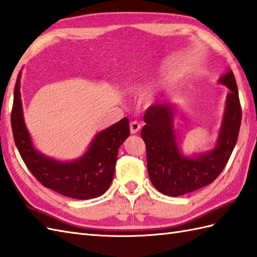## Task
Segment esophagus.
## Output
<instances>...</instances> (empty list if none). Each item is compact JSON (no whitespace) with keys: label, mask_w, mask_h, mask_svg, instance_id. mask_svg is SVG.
Returning <instances> with one entry per match:
<instances>
[{"label":"esophagus","mask_w":257,"mask_h":257,"mask_svg":"<svg viewBox=\"0 0 257 257\" xmlns=\"http://www.w3.org/2000/svg\"><path fill=\"white\" fill-rule=\"evenodd\" d=\"M141 128V125L139 122H131L130 124V131H131V134H136L140 131Z\"/></svg>","instance_id":"34e87169"}]
</instances>
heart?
I'll list each match as a JSON object with an SVG mask.
<instances>
[{
	"mask_svg": "<svg viewBox=\"0 0 257 257\" xmlns=\"http://www.w3.org/2000/svg\"><path fill=\"white\" fill-rule=\"evenodd\" d=\"M143 89H144V85L143 84H140L139 83V84H135L134 85V90L136 91V92H141V91L143 90Z\"/></svg>",
	"mask_w": 257,
	"mask_h": 257,
	"instance_id": "b5f03b06",
	"label": "heart"
}]
</instances>
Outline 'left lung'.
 Returning a JSON list of instances; mask_svg holds the SVG:
<instances>
[{
    "label": "left lung",
    "mask_w": 257,
    "mask_h": 257,
    "mask_svg": "<svg viewBox=\"0 0 257 257\" xmlns=\"http://www.w3.org/2000/svg\"><path fill=\"white\" fill-rule=\"evenodd\" d=\"M229 89L218 139L209 151L185 155L175 122L179 110L164 102L145 112L142 139L146 145L147 172L153 186L169 197H178L211 184L229 161L240 132L242 111L234 75L227 69L218 80Z\"/></svg>",
    "instance_id": "8db88e82"
}]
</instances>
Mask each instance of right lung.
<instances>
[{
	"label": "right lung",
	"instance_id": "right-lung-1",
	"mask_svg": "<svg viewBox=\"0 0 257 257\" xmlns=\"http://www.w3.org/2000/svg\"><path fill=\"white\" fill-rule=\"evenodd\" d=\"M19 73L14 89L11 122L15 145L27 168L46 188L62 196L87 200L103 195L113 180L118 148L130 136L128 118L95 134L82 156L60 161L45 155L34 145L25 124Z\"/></svg>",
	"mask_w": 257,
	"mask_h": 257
}]
</instances>
